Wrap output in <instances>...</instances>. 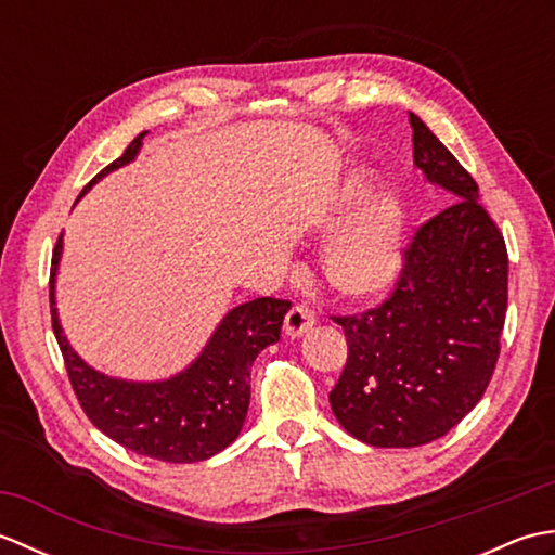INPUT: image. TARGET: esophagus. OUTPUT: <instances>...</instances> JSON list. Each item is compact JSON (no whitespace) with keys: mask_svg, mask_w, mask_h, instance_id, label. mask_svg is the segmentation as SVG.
<instances>
[{"mask_svg":"<svg viewBox=\"0 0 555 555\" xmlns=\"http://www.w3.org/2000/svg\"><path fill=\"white\" fill-rule=\"evenodd\" d=\"M314 322H317V314L308 308V305H293V308L286 314V322H284L286 336L298 338V336H302L305 332H308V328Z\"/></svg>","mask_w":555,"mask_h":555,"instance_id":"34e87169","label":"esophagus"}]
</instances>
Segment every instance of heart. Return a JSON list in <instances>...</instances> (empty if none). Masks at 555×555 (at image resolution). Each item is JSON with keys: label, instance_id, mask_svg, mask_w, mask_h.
I'll use <instances>...</instances> for the list:
<instances>
[{"label": "heart", "instance_id": "1", "mask_svg": "<svg viewBox=\"0 0 555 555\" xmlns=\"http://www.w3.org/2000/svg\"><path fill=\"white\" fill-rule=\"evenodd\" d=\"M372 193V176L352 171L340 183L320 231L332 233L322 274L338 296L372 298L393 286L405 262L408 209L396 191Z\"/></svg>", "mask_w": 555, "mask_h": 555}]
</instances>
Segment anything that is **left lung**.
I'll use <instances>...</instances> for the list:
<instances>
[{
  "instance_id": "1",
  "label": "left lung",
  "mask_w": 555,
  "mask_h": 555,
  "mask_svg": "<svg viewBox=\"0 0 555 555\" xmlns=\"http://www.w3.org/2000/svg\"><path fill=\"white\" fill-rule=\"evenodd\" d=\"M410 126L417 169L453 203L412 235L388 298L332 317L348 344L332 410L376 448L441 439L479 403L508 310V250L475 179L412 112Z\"/></svg>"
}]
</instances>
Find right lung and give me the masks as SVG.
Instances as JSON below:
<instances>
[{
  "label": "right lung",
  "mask_w": 555,
  "mask_h": 555,
  "mask_svg": "<svg viewBox=\"0 0 555 555\" xmlns=\"http://www.w3.org/2000/svg\"><path fill=\"white\" fill-rule=\"evenodd\" d=\"M140 133L124 155L92 179L131 162ZM62 257V235L54 245L50 269V310L68 382L88 420L128 451L162 463H199L223 451L241 434L250 405V367L259 350L276 344L281 324L291 310L288 300L257 298L223 317L215 336L185 372L167 382L135 384L112 379L82 362L62 334L54 308V276Z\"/></svg>",
  "instance_id": "1"
}]
</instances>
